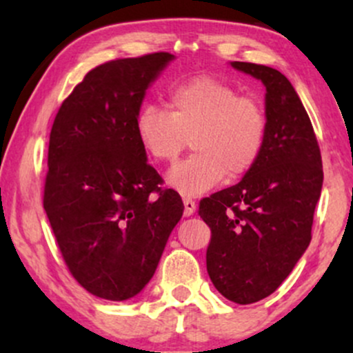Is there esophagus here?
I'll return each instance as SVG.
<instances>
[{
    "label": "esophagus",
    "mask_w": 353,
    "mask_h": 353,
    "mask_svg": "<svg viewBox=\"0 0 353 353\" xmlns=\"http://www.w3.org/2000/svg\"><path fill=\"white\" fill-rule=\"evenodd\" d=\"M196 212V202L192 199H189V197H184V216H192V214Z\"/></svg>",
    "instance_id": "obj_1"
}]
</instances>
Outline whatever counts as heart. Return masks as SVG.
I'll use <instances>...</instances> for the list:
<instances>
[{"instance_id": "heart-1", "label": "heart", "mask_w": 353, "mask_h": 353, "mask_svg": "<svg viewBox=\"0 0 353 353\" xmlns=\"http://www.w3.org/2000/svg\"><path fill=\"white\" fill-rule=\"evenodd\" d=\"M164 109L145 104L137 111L136 137L156 163H172L190 141L194 154L176 164L168 184L199 196L228 176L244 177L261 159L269 121L261 103L239 96L225 81L197 76L169 89Z\"/></svg>"}]
</instances>
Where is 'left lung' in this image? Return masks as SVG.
<instances>
[{
  "instance_id": "obj_1",
  "label": "left lung",
  "mask_w": 353,
  "mask_h": 353,
  "mask_svg": "<svg viewBox=\"0 0 353 353\" xmlns=\"http://www.w3.org/2000/svg\"><path fill=\"white\" fill-rule=\"evenodd\" d=\"M230 66L265 86L267 143L239 184L201 201L199 216L210 228V281L225 299L247 305L275 292L309 247L323 171L314 128L290 81L262 64Z\"/></svg>"
}]
</instances>
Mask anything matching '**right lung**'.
Listing matches in <instances>:
<instances>
[{"label": "right lung", "instance_id": "1", "mask_svg": "<svg viewBox=\"0 0 353 353\" xmlns=\"http://www.w3.org/2000/svg\"><path fill=\"white\" fill-rule=\"evenodd\" d=\"M174 54L116 59L84 76L50 134L44 210L68 269L89 294L123 302L156 272L184 204L148 164L136 114Z\"/></svg>", "mask_w": 353, "mask_h": 353}]
</instances>
